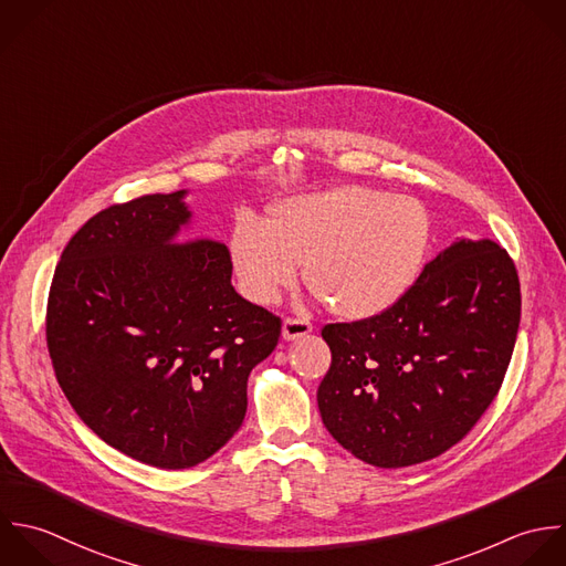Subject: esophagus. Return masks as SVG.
Returning a JSON list of instances; mask_svg holds the SVG:
<instances>
[{"instance_id": "esophagus-1", "label": "esophagus", "mask_w": 566, "mask_h": 566, "mask_svg": "<svg viewBox=\"0 0 566 566\" xmlns=\"http://www.w3.org/2000/svg\"><path fill=\"white\" fill-rule=\"evenodd\" d=\"M308 333H313V324L306 322V319L289 317V319H284V324H282V337H284L286 342L300 339V337H304V335H308Z\"/></svg>"}]
</instances>
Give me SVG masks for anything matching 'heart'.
<instances>
[{
  "label": "heart",
  "mask_w": 566,
  "mask_h": 566,
  "mask_svg": "<svg viewBox=\"0 0 566 566\" xmlns=\"http://www.w3.org/2000/svg\"><path fill=\"white\" fill-rule=\"evenodd\" d=\"M432 240L426 207L370 187H335L286 198L269 222L240 216L231 262L255 304H273L306 264L317 297L346 319L392 308L417 282Z\"/></svg>",
  "instance_id": "obj_1"
}]
</instances>
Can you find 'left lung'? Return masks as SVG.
I'll use <instances>...</instances> for the list:
<instances>
[{
  "mask_svg": "<svg viewBox=\"0 0 566 566\" xmlns=\"http://www.w3.org/2000/svg\"><path fill=\"white\" fill-rule=\"evenodd\" d=\"M518 324L521 282L507 251L488 238L452 242L386 313L324 326L326 430L375 468L443 454L499 395Z\"/></svg>",
  "mask_w": 566,
  "mask_h": 566,
  "instance_id": "obj_1",
  "label": "left lung"
}]
</instances>
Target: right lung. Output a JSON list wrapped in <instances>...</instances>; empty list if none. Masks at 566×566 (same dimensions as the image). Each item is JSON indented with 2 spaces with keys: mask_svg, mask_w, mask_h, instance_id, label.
<instances>
[{
  "mask_svg": "<svg viewBox=\"0 0 566 566\" xmlns=\"http://www.w3.org/2000/svg\"><path fill=\"white\" fill-rule=\"evenodd\" d=\"M187 189L90 218L54 269L45 339L81 421L160 470L213 457L242 426L247 381L280 339V317L231 286L222 242H176Z\"/></svg>",
  "mask_w": 566,
  "mask_h": 566,
  "instance_id": "add662e5",
  "label": "right lung"
}]
</instances>
